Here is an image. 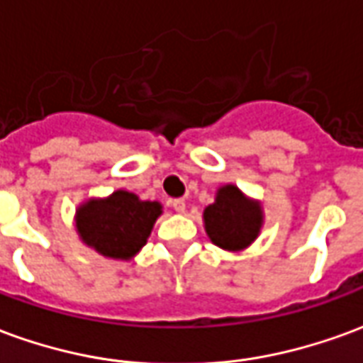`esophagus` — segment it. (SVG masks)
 Wrapping results in <instances>:
<instances>
[{"mask_svg":"<svg viewBox=\"0 0 363 363\" xmlns=\"http://www.w3.org/2000/svg\"><path fill=\"white\" fill-rule=\"evenodd\" d=\"M171 206H173L174 212H179V213L184 212V208H186V204H184V200H182V198H174V200H171Z\"/></svg>","mask_w":363,"mask_h":363,"instance_id":"esophagus-1","label":"esophagus"}]
</instances>
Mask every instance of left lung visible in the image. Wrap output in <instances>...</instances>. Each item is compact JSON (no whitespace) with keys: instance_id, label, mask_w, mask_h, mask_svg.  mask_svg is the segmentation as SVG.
<instances>
[{"instance_id":"left-lung-1","label":"left lung","mask_w":363,"mask_h":363,"mask_svg":"<svg viewBox=\"0 0 363 363\" xmlns=\"http://www.w3.org/2000/svg\"><path fill=\"white\" fill-rule=\"evenodd\" d=\"M204 223L206 233L218 247L241 251L259 235L262 212L237 186L228 184L218 190L216 202L204 210Z\"/></svg>"}]
</instances>
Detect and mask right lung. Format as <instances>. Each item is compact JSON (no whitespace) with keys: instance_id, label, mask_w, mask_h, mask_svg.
<instances>
[{"instance_id":"right-lung-1","label":"right lung","mask_w":363,"mask_h":363,"mask_svg":"<svg viewBox=\"0 0 363 363\" xmlns=\"http://www.w3.org/2000/svg\"><path fill=\"white\" fill-rule=\"evenodd\" d=\"M161 213V204L118 190L106 200H89L77 212L85 243L108 259L128 260L142 249Z\"/></svg>"}]
</instances>
